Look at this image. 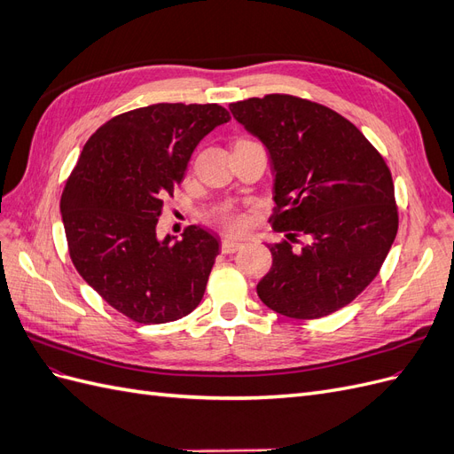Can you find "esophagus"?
<instances>
[{
  "label": "esophagus",
  "mask_w": 454,
  "mask_h": 454,
  "mask_svg": "<svg viewBox=\"0 0 454 454\" xmlns=\"http://www.w3.org/2000/svg\"><path fill=\"white\" fill-rule=\"evenodd\" d=\"M219 248H222L223 254H235L239 248H242V242L235 240V239H223Z\"/></svg>",
  "instance_id": "obj_1"
}]
</instances>
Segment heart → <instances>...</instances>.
<instances>
[{"label":"heart","instance_id":"b5f03b06","mask_svg":"<svg viewBox=\"0 0 454 454\" xmlns=\"http://www.w3.org/2000/svg\"><path fill=\"white\" fill-rule=\"evenodd\" d=\"M214 219L229 231H239L246 225V215L239 208H235V206H223V208H219L214 214Z\"/></svg>","mask_w":454,"mask_h":454}]
</instances>
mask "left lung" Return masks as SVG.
Here are the masks:
<instances>
[{
    "mask_svg": "<svg viewBox=\"0 0 454 454\" xmlns=\"http://www.w3.org/2000/svg\"><path fill=\"white\" fill-rule=\"evenodd\" d=\"M229 109L269 149V223L287 237L269 246L259 299L295 320L347 307L379 274L400 225L387 160L348 119L299 96L265 94Z\"/></svg>",
    "mask_w": 454,
    "mask_h": 454,
    "instance_id": "1",
    "label": "left lung"
}]
</instances>
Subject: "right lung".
<instances>
[{
	"mask_svg": "<svg viewBox=\"0 0 454 454\" xmlns=\"http://www.w3.org/2000/svg\"><path fill=\"white\" fill-rule=\"evenodd\" d=\"M229 119L219 104L130 109L90 136L67 176L60 210L72 263L136 324L176 322L200 303L217 239L191 225L182 240L159 242L155 227L197 144Z\"/></svg>",
	"mask_w": 454,
	"mask_h": 454,
	"instance_id": "obj_1",
	"label": "right lung"
}]
</instances>
